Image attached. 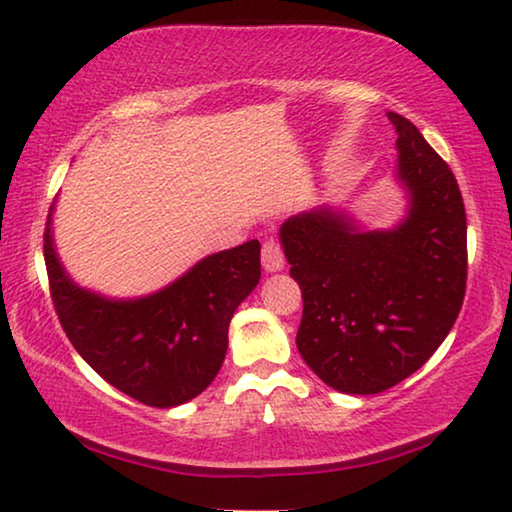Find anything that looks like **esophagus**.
<instances>
[{"label": "esophagus", "instance_id": "34e87169", "mask_svg": "<svg viewBox=\"0 0 512 512\" xmlns=\"http://www.w3.org/2000/svg\"><path fill=\"white\" fill-rule=\"evenodd\" d=\"M262 264H264L266 271H280L282 266H285V253H282V246L276 239L264 241Z\"/></svg>", "mask_w": 512, "mask_h": 512}]
</instances>
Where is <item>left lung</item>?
<instances>
[{"label":"left lung","instance_id":"obj_1","mask_svg":"<svg viewBox=\"0 0 512 512\" xmlns=\"http://www.w3.org/2000/svg\"><path fill=\"white\" fill-rule=\"evenodd\" d=\"M411 211L391 232H358L312 211L282 225L301 287L296 347L335 391L372 395L421 368L451 333L467 292V213L455 174L418 128L388 112Z\"/></svg>","mask_w":512,"mask_h":512}]
</instances>
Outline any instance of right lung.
I'll use <instances>...</instances> for the list:
<instances>
[{
    "mask_svg": "<svg viewBox=\"0 0 512 512\" xmlns=\"http://www.w3.org/2000/svg\"><path fill=\"white\" fill-rule=\"evenodd\" d=\"M50 216L43 232L50 296L78 354L149 407H177L200 395L225 361L234 310L262 276L259 241L202 259L147 299L108 301L68 280L52 248Z\"/></svg>",
    "mask_w": 512,
    "mask_h": 512,
    "instance_id": "obj_1",
    "label": "right lung"
}]
</instances>
